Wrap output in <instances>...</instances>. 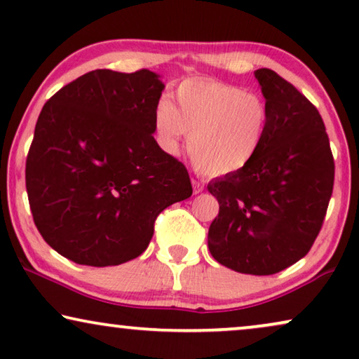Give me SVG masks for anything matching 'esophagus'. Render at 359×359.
Instances as JSON below:
<instances>
[{
  "label": "esophagus",
  "mask_w": 359,
  "mask_h": 359,
  "mask_svg": "<svg viewBox=\"0 0 359 359\" xmlns=\"http://www.w3.org/2000/svg\"><path fill=\"white\" fill-rule=\"evenodd\" d=\"M203 189H204V184H203V183H199V181H193V191H194V194L203 193Z\"/></svg>",
  "instance_id": "1"
}]
</instances>
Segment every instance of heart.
<instances>
[{"label":"heart","mask_w":359,"mask_h":359,"mask_svg":"<svg viewBox=\"0 0 359 359\" xmlns=\"http://www.w3.org/2000/svg\"><path fill=\"white\" fill-rule=\"evenodd\" d=\"M266 127L262 96L217 80H186L176 90V106L161 100L155 109L158 144L176 151L189 135V158L209 178L237 173L252 163Z\"/></svg>","instance_id":"heart-1"}]
</instances>
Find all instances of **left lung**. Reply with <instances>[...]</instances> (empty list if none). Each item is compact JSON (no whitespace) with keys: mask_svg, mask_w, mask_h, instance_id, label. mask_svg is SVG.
Listing matches in <instances>:
<instances>
[{"mask_svg":"<svg viewBox=\"0 0 359 359\" xmlns=\"http://www.w3.org/2000/svg\"><path fill=\"white\" fill-rule=\"evenodd\" d=\"M255 78L266 100V134L252 163L208 184L219 201L208 245L224 266L266 276L299 262L316 242L335 165L316 106L269 68Z\"/></svg>","mask_w":359,"mask_h":359,"instance_id":"8db88e82","label":"left lung"}]
</instances>
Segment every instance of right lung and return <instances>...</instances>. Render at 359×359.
I'll use <instances>...</instances> for the list:
<instances>
[{
    "mask_svg": "<svg viewBox=\"0 0 359 359\" xmlns=\"http://www.w3.org/2000/svg\"><path fill=\"white\" fill-rule=\"evenodd\" d=\"M163 90L150 70H95L43 104L26 188L37 230L62 257L130 262L149 247L156 215L193 194L188 170L151 135Z\"/></svg>",
    "mask_w": 359,
    "mask_h": 359,
    "instance_id": "1",
    "label": "right lung"
}]
</instances>
